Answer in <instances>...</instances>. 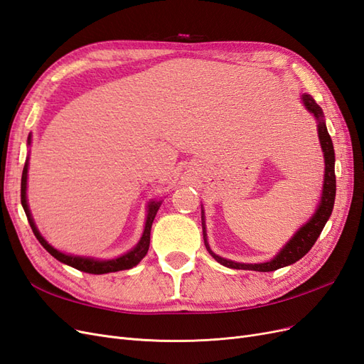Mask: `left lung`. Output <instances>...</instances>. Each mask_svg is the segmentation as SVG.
I'll use <instances>...</instances> for the list:
<instances>
[{
    "label": "left lung",
    "mask_w": 364,
    "mask_h": 364,
    "mask_svg": "<svg viewBox=\"0 0 364 364\" xmlns=\"http://www.w3.org/2000/svg\"><path fill=\"white\" fill-rule=\"evenodd\" d=\"M302 102L305 107L310 111L316 118H317V130H318V139H321V146L323 150V156H325V179H323V193H322V200L321 205H318L316 214L310 218V222L304 225L294 237L289 241L287 245L284 246V249L269 262H261V264H243V262H235L230 259H225L222 257L215 255V253L209 249V245L206 241V230H205V223H203V215H202V228H203V240H205V246L208 252L211 253L213 258L222 264V266H226L229 269H237V270H255V272H273L278 270L281 267L290 266V264L299 261L304 255H306L308 250H310L316 240L321 235L323 226L326 225L329 215L333 213L334 208V199H336V171H334V146L331 136H329L326 126H325V119H323V112L321 106H318L314 98L304 94L302 95Z\"/></svg>",
    "instance_id": "8db88e82"
}]
</instances>
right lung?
<instances>
[{"label":"right lung","mask_w":364,"mask_h":364,"mask_svg":"<svg viewBox=\"0 0 364 364\" xmlns=\"http://www.w3.org/2000/svg\"><path fill=\"white\" fill-rule=\"evenodd\" d=\"M28 144H30V136H28ZM27 168H28V161L24 165L23 170V178H21V203H23V208L26 211V215L28 218V223L31 226L33 234L39 240V243L43 246L48 253L59 259L63 264H68V266L82 270L86 273H92V274H103V273H112V272H119V270H127L132 269L134 266L146 257V253L149 250L150 246V229H151V223L155 220V215L158 213V209L161 206V202H151L149 205V214H147V220H146V228H144V234H142L139 243L136 245V247L132 249L130 252H127L126 255L115 258V259H109V261H100V259H92V258H85V257H74V255H67V253H62L58 249H54L53 246H50L43 237L39 234V230L33 222L30 209L27 205V197H26V190H27Z\"/></svg>","instance_id":"obj_1"}]
</instances>
